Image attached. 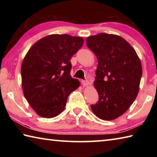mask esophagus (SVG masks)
Here are the masks:
<instances>
[{
    "mask_svg": "<svg viewBox=\"0 0 157 157\" xmlns=\"http://www.w3.org/2000/svg\"><path fill=\"white\" fill-rule=\"evenodd\" d=\"M82 85H83L84 86H88V85H89V81H86V80H82Z\"/></svg>",
    "mask_w": 157,
    "mask_h": 157,
    "instance_id": "esophagus-1",
    "label": "esophagus"
}]
</instances>
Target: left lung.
<instances>
[{"mask_svg":"<svg viewBox=\"0 0 157 157\" xmlns=\"http://www.w3.org/2000/svg\"><path fill=\"white\" fill-rule=\"evenodd\" d=\"M86 45L98 62L94 84L99 100L91 110L100 119L114 120L126 112L139 94L141 62L131 45L116 34L89 36Z\"/></svg>","mask_w":157,"mask_h":157,"instance_id":"left-lung-1","label":"left lung"}]
</instances>
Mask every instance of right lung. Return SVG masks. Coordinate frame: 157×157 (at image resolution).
<instances>
[{"mask_svg": "<svg viewBox=\"0 0 157 157\" xmlns=\"http://www.w3.org/2000/svg\"><path fill=\"white\" fill-rule=\"evenodd\" d=\"M83 44L81 36L50 34L26 53L21 69L23 95L39 116L59 115L68 95L79 86L80 82L71 78L70 60Z\"/></svg>", "mask_w": 157, "mask_h": 157, "instance_id": "1", "label": "right lung"}]
</instances>
